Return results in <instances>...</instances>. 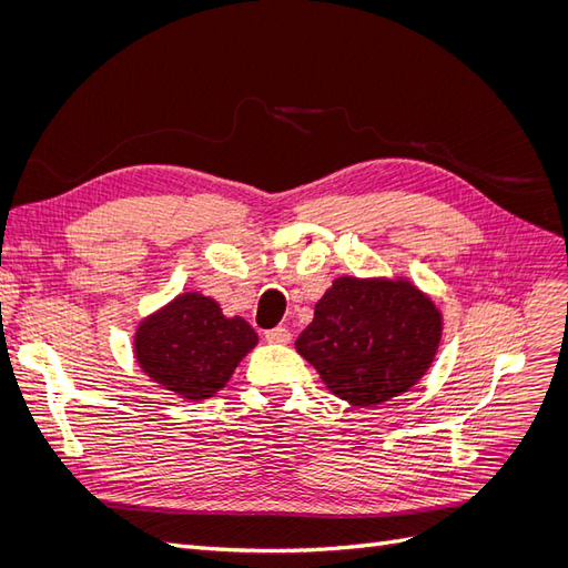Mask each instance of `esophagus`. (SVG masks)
<instances>
[{"label": "esophagus", "mask_w": 568, "mask_h": 568, "mask_svg": "<svg viewBox=\"0 0 568 568\" xmlns=\"http://www.w3.org/2000/svg\"><path fill=\"white\" fill-rule=\"evenodd\" d=\"M265 338L270 343H288L291 341V332L286 329V326H274V329L265 332Z\"/></svg>", "instance_id": "esophagus-1"}]
</instances>
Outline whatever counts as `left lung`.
Segmentation results:
<instances>
[{"mask_svg":"<svg viewBox=\"0 0 568 568\" xmlns=\"http://www.w3.org/2000/svg\"><path fill=\"white\" fill-rule=\"evenodd\" d=\"M440 332L438 307L407 280L338 277L317 301L296 351L341 400L367 407L422 379Z\"/></svg>","mask_w":568,"mask_h":568,"instance_id":"8db88e82","label":"left lung"}]
</instances>
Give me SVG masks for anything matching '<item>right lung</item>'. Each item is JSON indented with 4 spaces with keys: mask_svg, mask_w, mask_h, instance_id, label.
<instances>
[{
    "mask_svg": "<svg viewBox=\"0 0 568 568\" xmlns=\"http://www.w3.org/2000/svg\"><path fill=\"white\" fill-rule=\"evenodd\" d=\"M255 343L246 320L225 317L213 298L189 291L136 326L134 357L163 388L205 400L230 382Z\"/></svg>",
    "mask_w": 568,
    "mask_h": 568,
    "instance_id": "right-lung-1",
    "label": "right lung"
}]
</instances>
